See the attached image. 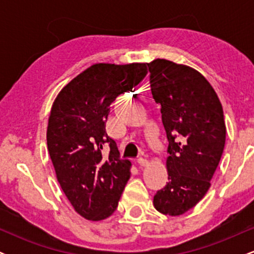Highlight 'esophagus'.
Wrapping results in <instances>:
<instances>
[{
	"mask_svg": "<svg viewBox=\"0 0 254 254\" xmlns=\"http://www.w3.org/2000/svg\"><path fill=\"white\" fill-rule=\"evenodd\" d=\"M137 164L144 167V166L148 165V160L144 159V157H139V159H137Z\"/></svg>",
	"mask_w": 254,
	"mask_h": 254,
	"instance_id": "esophagus-1",
	"label": "esophagus"
}]
</instances>
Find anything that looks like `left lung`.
Wrapping results in <instances>:
<instances>
[{
	"mask_svg": "<svg viewBox=\"0 0 254 254\" xmlns=\"http://www.w3.org/2000/svg\"><path fill=\"white\" fill-rule=\"evenodd\" d=\"M154 100L161 106L168 139V183L156 192L159 212L179 216L205 196L226 143L223 109L209 81L184 64L148 63Z\"/></svg>",
	"mask_w": 254,
	"mask_h": 254,
	"instance_id": "8db88e82",
	"label": "left lung"
}]
</instances>
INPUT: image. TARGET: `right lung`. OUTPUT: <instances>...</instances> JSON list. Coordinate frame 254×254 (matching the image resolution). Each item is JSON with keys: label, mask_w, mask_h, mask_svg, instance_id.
<instances>
[{"label": "right lung", "mask_w": 254, "mask_h": 254, "mask_svg": "<svg viewBox=\"0 0 254 254\" xmlns=\"http://www.w3.org/2000/svg\"><path fill=\"white\" fill-rule=\"evenodd\" d=\"M147 72V63L93 64L65 84L52 104L49 154L64 194L86 220H105L117 209L131 162L119 157L105 124L110 105Z\"/></svg>", "instance_id": "right-lung-1"}]
</instances>
